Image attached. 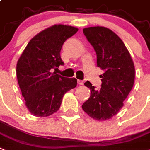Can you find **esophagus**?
I'll return each instance as SVG.
<instances>
[{"mask_svg": "<svg viewBox=\"0 0 150 150\" xmlns=\"http://www.w3.org/2000/svg\"><path fill=\"white\" fill-rule=\"evenodd\" d=\"M78 84H79V85H80V86H82V85H83L84 84V82H83V81H82V80H78Z\"/></svg>", "mask_w": 150, "mask_h": 150, "instance_id": "1", "label": "esophagus"}]
</instances>
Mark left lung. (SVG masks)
Instances as JSON below:
<instances>
[{
    "mask_svg": "<svg viewBox=\"0 0 150 150\" xmlns=\"http://www.w3.org/2000/svg\"><path fill=\"white\" fill-rule=\"evenodd\" d=\"M84 35L94 47L97 66L103 69L101 89L96 90L87 81L89 98L81 105L92 119L104 121L111 119L123 106L134 85L135 67L123 41L112 30L105 27H89L83 29Z\"/></svg>",
    "mask_w": 150,
    "mask_h": 150,
    "instance_id": "8db88e82",
    "label": "left lung"
}]
</instances>
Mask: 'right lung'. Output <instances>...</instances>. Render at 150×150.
<instances>
[{
	"mask_svg": "<svg viewBox=\"0 0 150 150\" xmlns=\"http://www.w3.org/2000/svg\"><path fill=\"white\" fill-rule=\"evenodd\" d=\"M79 31L75 27L54 24L39 32L24 48L16 73L25 105L33 115L46 117L59 109L64 95L77 86L75 78L53 71L64 64L60 55L63 44Z\"/></svg>",
	"mask_w": 150,
	"mask_h": 150,
	"instance_id": "obj_1",
	"label": "right lung"
}]
</instances>
